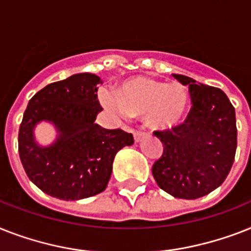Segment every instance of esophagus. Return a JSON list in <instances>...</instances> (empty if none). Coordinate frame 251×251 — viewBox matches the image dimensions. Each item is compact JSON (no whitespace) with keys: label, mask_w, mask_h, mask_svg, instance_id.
Here are the masks:
<instances>
[{"label":"esophagus","mask_w":251,"mask_h":251,"mask_svg":"<svg viewBox=\"0 0 251 251\" xmlns=\"http://www.w3.org/2000/svg\"><path fill=\"white\" fill-rule=\"evenodd\" d=\"M144 136H146V132L143 131H139V130H138V131L134 132V140H135V143L140 142V140L143 139Z\"/></svg>","instance_id":"1"}]
</instances>
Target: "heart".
<instances>
[{
  "mask_svg": "<svg viewBox=\"0 0 251 251\" xmlns=\"http://www.w3.org/2000/svg\"><path fill=\"white\" fill-rule=\"evenodd\" d=\"M101 104L119 116H146L147 125L154 130H170L188 113L191 97L180 82H164L152 77H134L122 82L116 99L103 94Z\"/></svg>",
  "mask_w": 251,
  "mask_h": 251,
  "instance_id": "obj_1",
  "label": "heart"
}]
</instances>
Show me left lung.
<instances>
[{
  "label": "left lung",
  "instance_id": "8db88e82",
  "mask_svg": "<svg viewBox=\"0 0 251 251\" xmlns=\"http://www.w3.org/2000/svg\"><path fill=\"white\" fill-rule=\"evenodd\" d=\"M173 77L188 86L192 108L182 125L154 131L164 153L152 174L169 195L195 200L217 189L231 170L237 148L236 113L221 89L183 75Z\"/></svg>",
  "mask_w": 251,
  "mask_h": 251
}]
</instances>
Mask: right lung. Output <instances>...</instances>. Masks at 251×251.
Segmentation results:
<instances>
[{
  "label": "right lung",
  "mask_w": 251,
  "mask_h": 251,
  "mask_svg": "<svg viewBox=\"0 0 251 251\" xmlns=\"http://www.w3.org/2000/svg\"><path fill=\"white\" fill-rule=\"evenodd\" d=\"M93 73H77L34 94L19 129V156L28 178L42 192L66 201L87 199L107 188L116 153L134 143L121 129L95 124L103 108ZM42 121L58 134L50 146L35 142L34 127Z\"/></svg>",
  "instance_id": "1"
}]
</instances>
